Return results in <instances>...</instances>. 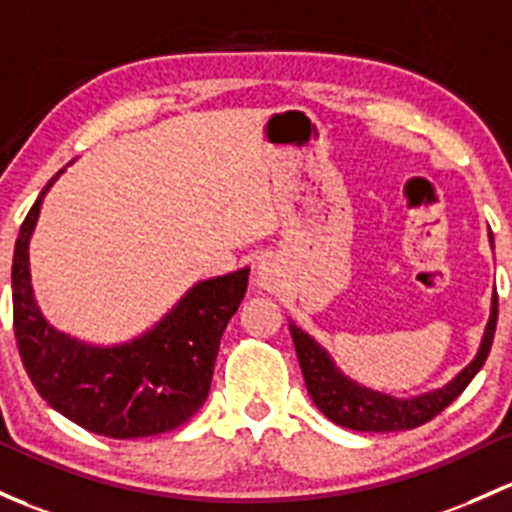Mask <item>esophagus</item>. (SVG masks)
<instances>
[{
	"instance_id": "esophagus-1",
	"label": "esophagus",
	"mask_w": 512,
	"mask_h": 512,
	"mask_svg": "<svg viewBox=\"0 0 512 512\" xmlns=\"http://www.w3.org/2000/svg\"><path fill=\"white\" fill-rule=\"evenodd\" d=\"M255 282L257 287L267 289V292H279L284 284V272L274 257H262L255 267Z\"/></svg>"
}]
</instances>
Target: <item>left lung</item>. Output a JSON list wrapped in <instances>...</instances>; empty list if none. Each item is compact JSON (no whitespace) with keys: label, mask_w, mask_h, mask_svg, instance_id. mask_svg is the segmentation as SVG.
I'll return each mask as SVG.
<instances>
[{"label":"left lung","mask_w":512,"mask_h":512,"mask_svg":"<svg viewBox=\"0 0 512 512\" xmlns=\"http://www.w3.org/2000/svg\"><path fill=\"white\" fill-rule=\"evenodd\" d=\"M496 324L498 294H493L491 319H488L486 331H483V341L476 358H473L471 363L444 387L424 392V395L417 397H407V400L385 395V392L378 390H370V387L346 378V375L336 368L331 355H328L309 333H304L294 324H289V331H292L294 348H297L306 390H309L314 405L319 407L331 422H336L338 427L355 429V432H402V429H414L419 427V424L434 419L444 407H449L451 402L466 390V385L476 378V373L483 368L488 353H491L493 336H496Z\"/></svg>","instance_id":"1"}]
</instances>
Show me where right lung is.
<instances>
[{
  "label": "right lung",
  "mask_w": 512,
  "mask_h": 512,
  "mask_svg": "<svg viewBox=\"0 0 512 512\" xmlns=\"http://www.w3.org/2000/svg\"><path fill=\"white\" fill-rule=\"evenodd\" d=\"M19 228L12 262L14 336L36 392L78 427L110 439L171 432L201 410L211 390L225 326L247 292L238 272L193 284L179 304L142 336L120 346H90L43 319L29 272V240L43 196Z\"/></svg>",
  "instance_id": "1"
}]
</instances>
